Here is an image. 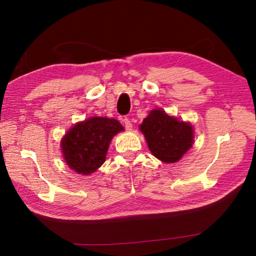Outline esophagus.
Returning a JSON list of instances; mask_svg holds the SVG:
<instances>
[{"label":"esophagus","instance_id":"34e87169","mask_svg":"<svg viewBox=\"0 0 256 256\" xmlns=\"http://www.w3.org/2000/svg\"><path fill=\"white\" fill-rule=\"evenodd\" d=\"M123 123H124L125 128H126L128 131H132L133 125H132V123H131V120H130V118H123Z\"/></svg>","mask_w":256,"mask_h":256}]
</instances>
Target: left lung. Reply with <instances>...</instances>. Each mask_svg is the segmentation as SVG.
Instances as JSON below:
<instances>
[{"instance_id": "1", "label": "left lung", "mask_w": 256, "mask_h": 256, "mask_svg": "<svg viewBox=\"0 0 256 256\" xmlns=\"http://www.w3.org/2000/svg\"><path fill=\"white\" fill-rule=\"evenodd\" d=\"M140 131L144 134L149 150L164 162H176L192 148L194 131L190 123L170 116L156 108L144 120Z\"/></svg>"}]
</instances>
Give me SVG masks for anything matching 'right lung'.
Listing matches in <instances>:
<instances>
[{"label": "right lung", "mask_w": 256, "mask_h": 256, "mask_svg": "<svg viewBox=\"0 0 256 256\" xmlns=\"http://www.w3.org/2000/svg\"><path fill=\"white\" fill-rule=\"evenodd\" d=\"M124 128L118 120L94 116L73 125L60 141L68 166L78 174L90 175L105 162L112 138Z\"/></svg>", "instance_id": "1"}]
</instances>
